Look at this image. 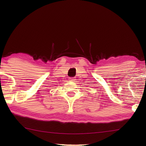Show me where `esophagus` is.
Returning <instances> with one entry per match:
<instances>
[{
  "label": "esophagus",
  "instance_id": "1",
  "mask_svg": "<svg viewBox=\"0 0 146 146\" xmlns=\"http://www.w3.org/2000/svg\"><path fill=\"white\" fill-rule=\"evenodd\" d=\"M69 80H70V82H75V78H69Z\"/></svg>",
  "mask_w": 146,
  "mask_h": 146
}]
</instances>
